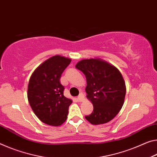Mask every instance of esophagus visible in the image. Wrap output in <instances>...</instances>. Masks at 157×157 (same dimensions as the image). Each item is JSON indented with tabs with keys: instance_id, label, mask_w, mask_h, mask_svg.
Segmentation results:
<instances>
[{
	"instance_id": "esophagus-1",
	"label": "esophagus",
	"mask_w": 157,
	"mask_h": 157,
	"mask_svg": "<svg viewBox=\"0 0 157 157\" xmlns=\"http://www.w3.org/2000/svg\"><path fill=\"white\" fill-rule=\"evenodd\" d=\"M78 100L79 102H82V101H83L84 100V96L83 94H79V95L78 96Z\"/></svg>"
}]
</instances>
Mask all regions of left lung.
Wrapping results in <instances>:
<instances>
[{
    "instance_id": "8db88e82",
    "label": "left lung",
    "mask_w": 157,
    "mask_h": 157,
    "mask_svg": "<svg viewBox=\"0 0 157 157\" xmlns=\"http://www.w3.org/2000/svg\"><path fill=\"white\" fill-rule=\"evenodd\" d=\"M75 68L85 75L86 98L94 106L86 119L93 125L109 122L124 103L126 88L122 75L113 64L100 58L82 59Z\"/></svg>"
}]
</instances>
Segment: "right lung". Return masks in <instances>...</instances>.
Wrapping results in <instances>:
<instances>
[{"instance_id":"obj_1","label":"right lung","mask_w":157,"mask_h":157,"mask_svg":"<svg viewBox=\"0 0 157 157\" xmlns=\"http://www.w3.org/2000/svg\"><path fill=\"white\" fill-rule=\"evenodd\" d=\"M71 61L68 57L53 56L42 63L30 78L29 104L38 118L47 125L61 126L67 119L73 101L63 96L64 86L59 79Z\"/></svg>"}]
</instances>
